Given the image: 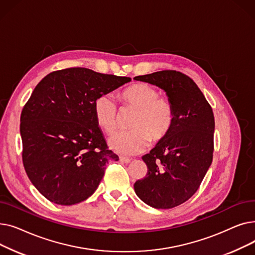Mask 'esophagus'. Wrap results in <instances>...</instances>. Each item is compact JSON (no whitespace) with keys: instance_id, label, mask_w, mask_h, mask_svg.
Listing matches in <instances>:
<instances>
[{"instance_id":"1","label":"esophagus","mask_w":255,"mask_h":255,"mask_svg":"<svg viewBox=\"0 0 255 255\" xmlns=\"http://www.w3.org/2000/svg\"><path fill=\"white\" fill-rule=\"evenodd\" d=\"M120 160L122 162H125V163H129L131 161L130 158H127V157H124V156H120Z\"/></svg>"}]
</instances>
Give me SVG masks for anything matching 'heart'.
<instances>
[{
	"label": "heart",
	"instance_id": "heart-1",
	"mask_svg": "<svg viewBox=\"0 0 255 255\" xmlns=\"http://www.w3.org/2000/svg\"><path fill=\"white\" fill-rule=\"evenodd\" d=\"M121 101L136 110V114L130 121L132 129L118 131L109 139L111 148L120 154L135 155L142 152L151 138L155 142L164 139L175 124V106L168 98L160 96L159 90L150 84L131 85L121 94ZM94 117L104 132L116 130L119 110L111 94L103 93L96 98Z\"/></svg>",
	"mask_w": 255,
	"mask_h": 255
}]
</instances>
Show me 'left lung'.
I'll list each match as a JSON object with an SVG mask.
<instances>
[{
  "label": "left lung",
  "mask_w": 255,
  "mask_h": 255,
  "mask_svg": "<svg viewBox=\"0 0 255 255\" xmlns=\"http://www.w3.org/2000/svg\"><path fill=\"white\" fill-rule=\"evenodd\" d=\"M134 79L163 89L176 112L168 135L142 157L148 171L135 182L134 190L153 208H175L197 191L212 163L215 129L212 107L193 80L180 71L162 70Z\"/></svg>",
  "instance_id": "left-lung-1"
}]
</instances>
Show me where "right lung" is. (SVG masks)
Segmentation results:
<instances>
[{"label": "right lung", "mask_w": 255, "mask_h": 255, "mask_svg": "<svg viewBox=\"0 0 255 255\" xmlns=\"http://www.w3.org/2000/svg\"><path fill=\"white\" fill-rule=\"evenodd\" d=\"M131 78L72 67L47 74L20 115L22 163L32 184L50 202L71 206L97 189L109 149L94 117V102Z\"/></svg>", "instance_id": "add662e5"}]
</instances>
